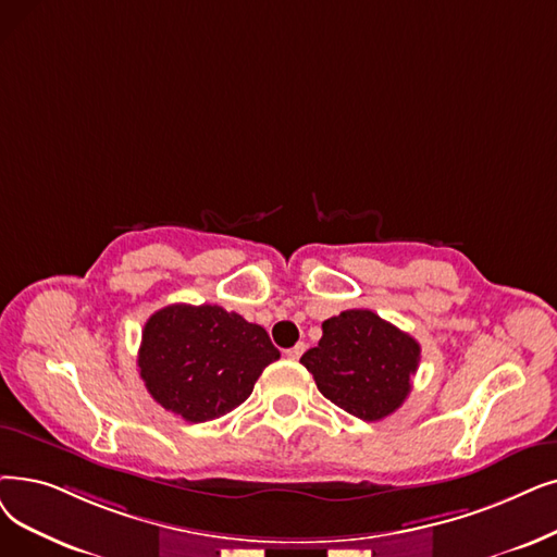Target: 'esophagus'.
Instances as JSON below:
<instances>
[{
	"label": "esophagus",
	"instance_id": "34e87169",
	"mask_svg": "<svg viewBox=\"0 0 557 557\" xmlns=\"http://www.w3.org/2000/svg\"><path fill=\"white\" fill-rule=\"evenodd\" d=\"M305 348H307V346H305V344L300 342V344H296L294 348H288V350H284V355H286L288 359H300V357H302V352H305Z\"/></svg>",
	"mask_w": 557,
	"mask_h": 557
}]
</instances>
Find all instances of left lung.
Instances as JSON below:
<instances>
[{"label":"left lung","instance_id":"obj_1","mask_svg":"<svg viewBox=\"0 0 557 557\" xmlns=\"http://www.w3.org/2000/svg\"><path fill=\"white\" fill-rule=\"evenodd\" d=\"M421 346L371 309H348L323 321V336L300 364L319 392L361 421L394 414L412 392Z\"/></svg>","mask_w":557,"mask_h":557}]
</instances>
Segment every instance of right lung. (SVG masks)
Listing matches in <instances>:
<instances>
[{"label":"right lung","instance_id":"right-lung-1","mask_svg":"<svg viewBox=\"0 0 557 557\" xmlns=\"http://www.w3.org/2000/svg\"><path fill=\"white\" fill-rule=\"evenodd\" d=\"M280 359L269 332L219 305H168L143 327L145 389L188 423L225 417L248 400L261 371Z\"/></svg>","mask_w":557,"mask_h":557}]
</instances>
